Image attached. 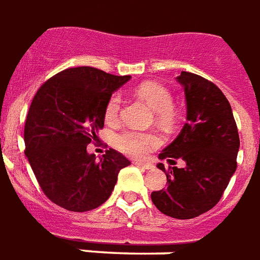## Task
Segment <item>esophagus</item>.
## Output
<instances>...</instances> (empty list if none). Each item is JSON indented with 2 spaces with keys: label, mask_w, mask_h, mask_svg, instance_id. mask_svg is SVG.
Returning <instances> with one entry per match:
<instances>
[{
  "label": "esophagus",
  "mask_w": 260,
  "mask_h": 260,
  "mask_svg": "<svg viewBox=\"0 0 260 260\" xmlns=\"http://www.w3.org/2000/svg\"><path fill=\"white\" fill-rule=\"evenodd\" d=\"M135 165H136V167H140V168H143V169H153V168H154V167L150 164V162H140V161H136Z\"/></svg>",
  "instance_id": "34e87169"
}]
</instances>
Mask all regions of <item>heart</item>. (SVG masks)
<instances>
[{
	"label": "heart",
	"mask_w": 260,
	"mask_h": 260,
	"mask_svg": "<svg viewBox=\"0 0 260 260\" xmlns=\"http://www.w3.org/2000/svg\"><path fill=\"white\" fill-rule=\"evenodd\" d=\"M138 93L153 107V110L157 113V120L161 124L171 125L176 120V114L172 107L174 105L172 95L164 85H159L155 82H147L139 86ZM121 106H122V95L120 92H115L109 98L105 106V120L109 124H114L118 121ZM113 143L124 154L140 158V157H145L150 150L157 147L161 143V140L153 132L129 129L115 135Z\"/></svg>",
	"instance_id": "heart-1"
}]
</instances>
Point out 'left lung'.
<instances>
[{
    "mask_svg": "<svg viewBox=\"0 0 260 260\" xmlns=\"http://www.w3.org/2000/svg\"><path fill=\"white\" fill-rule=\"evenodd\" d=\"M183 86L187 106L186 124L178 138L158 155L172 164L167 174V189L151 193L158 211L175 219H193L213 208L237 168L240 138L232 106L213 82L182 71L176 78Z\"/></svg>",
    "mask_w": 260,
    "mask_h": 260,
    "instance_id": "1",
    "label": "left lung"
}]
</instances>
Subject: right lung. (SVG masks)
Instances as JSON below:
<instances>
[{"label": "right lung", "instance_id": "obj_1", "mask_svg": "<svg viewBox=\"0 0 260 260\" xmlns=\"http://www.w3.org/2000/svg\"><path fill=\"white\" fill-rule=\"evenodd\" d=\"M131 76L73 67L44 82L24 125L26 157L44 194L73 212L101 207L129 159L110 149L99 159L86 146L105 125V106Z\"/></svg>", "mask_w": 260, "mask_h": 260}]
</instances>
